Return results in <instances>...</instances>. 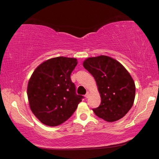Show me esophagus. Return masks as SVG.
Listing matches in <instances>:
<instances>
[{
	"mask_svg": "<svg viewBox=\"0 0 159 159\" xmlns=\"http://www.w3.org/2000/svg\"><path fill=\"white\" fill-rule=\"evenodd\" d=\"M85 96L86 98H88L89 96V92H87V93H86L85 95Z\"/></svg>",
	"mask_w": 159,
	"mask_h": 159,
	"instance_id": "obj_1",
	"label": "esophagus"
}]
</instances>
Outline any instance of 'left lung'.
<instances>
[{"instance_id": "obj_1", "label": "left lung", "mask_w": 159, "mask_h": 159, "mask_svg": "<svg viewBox=\"0 0 159 159\" xmlns=\"http://www.w3.org/2000/svg\"><path fill=\"white\" fill-rule=\"evenodd\" d=\"M84 67L96 80L101 98L94 113L108 122L120 120L133 107L135 85L126 69L117 60L105 55L89 57Z\"/></svg>"}]
</instances>
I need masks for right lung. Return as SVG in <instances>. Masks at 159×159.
<instances>
[{
	"mask_svg": "<svg viewBox=\"0 0 159 159\" xmlns=\"http://www.w3.org/2000/svg\"><path fill=\"white\" fill-rule=\"evenodd\" d=\"M77 59L58 57L37 67L29 80L30 109L43 124L56 126L72 116L83 96L77 95L70 75Z\"/></svg>",
	"mask_w": 159,
	"mask_h": 159,
	"instance_id": "obj_1",
	"label": "right lung"
}]
</instances>
